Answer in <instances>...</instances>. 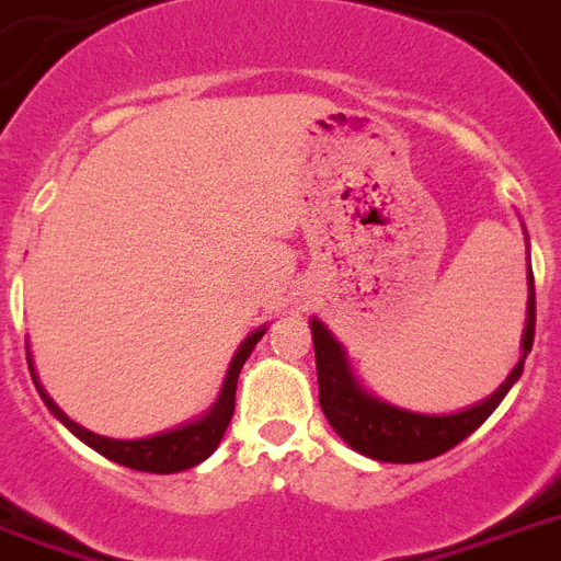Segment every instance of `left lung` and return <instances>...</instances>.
I'll return each mask as SVG.
<instances>
[{"mask_svg": "<svg viewBox=\"0 0 561 561\" xmlns=\"http://www.w3.org/2000/svg\"><path fill=\"white\" fill-rule=\"evenodd\" d=\"M525 229V227H522ZM528 241V232H525ZM312 343H314V363H318V389H320V409L327 414L329 425L337 431V437L354 448L363 457H371L377 462H423L434 459L454 448L457 443L480 428L502 397L508 394L511 386L522 377V366L534 346V327H536V298H534V272H530V252H528V318H525V332H522V354L519 363L511 368L500 389L488 394L480 403L468 409L451 411V414H423V411L400 409V405L382 400L363 389V382L352 371L348 354L337 337L329 332L323 320L312 318Z\"/></svg>", "mask_w": 561, "mask_h": 561, "instance_id": "1", "label": "left lung"}]
</instances>
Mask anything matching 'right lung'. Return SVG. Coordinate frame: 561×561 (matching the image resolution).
Listing matches in <instances>:
<instances>
[{"instance_id":"right-lung-1","label":"right lung","mask_w":561,"mask_h":561,"mask_svg":"<svg viewBox=\"0 0 561 561\" xmlns=\"http://www.w3.org/2000/svg\"><path fill=\"white\" fill-rule=\"evenodd\" d=\"M266 334V327L255 329V332L243 337V343L234 352L232 363L227 368V377H224V386L218 391V400L209 405L201 417L186 420V423L175 425V428L158 431V434H150V437H138V439H113L102 437V434H93L84 425H79L76 420H70L59 405L53 403V397L47 394L45 386L36 377V368H33L31 354H27V366H31V377L36 382V391L45 400V405L50 409V414L65 425L73 437H79L81 443L90 445L93 451H99L102 457L113 459L124 468H136V471L147 473H179L186 471V468H195L198 462L209 457V454L218 448L221 443L224 431H227L229 420H232L234 411V389H238V375H241L243 363L252 354V348L257 346V340Z\"/></svg>"}]
</instances>
